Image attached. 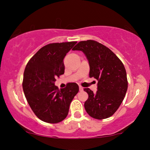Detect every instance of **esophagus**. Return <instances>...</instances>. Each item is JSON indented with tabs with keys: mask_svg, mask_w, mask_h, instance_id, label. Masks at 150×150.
<instances>
[{
	"mask_svg": "<svg viewBox=\"0 0 150 150\" xmlns=\"http://www.w3.org/2000/svg\"><path fill=\"white\" fill-rule=\"evenodd\" d=\"M79 90H80V91H83V87H82L81 86H80V87H79Z\"/></svg>",
	"mask_w": 150,
	"mask_h": 150,
	"instance_id": "obj_1",
	"label": "esophagus"
}]
</instances>
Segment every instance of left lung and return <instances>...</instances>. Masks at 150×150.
I'll use <instances>...</instances> for the list:
<instances>
[{"label":"left lung","instance_id":"1","mask_svg":"<svg viewBox=\"0 0 150 150\" xmlns=\"http://www.w3.org/2000/svg\"><path fill=\"white\" fill-rule=\"evenodd\" d=\"M73 50L83 51L90 67L89 77L98 81V91L85 88L89 98L85 102L86 111L91 117L103 120L118 109L128 89L126 69L114 52L94 40L82 41Z\"/></svg>","mask_w":150,"mask_h":150}]
</instances>
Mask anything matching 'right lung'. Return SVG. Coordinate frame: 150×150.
<instances>
[{
  "instance_id": "add662e5",
  "label": "right lung",
  "mask_w": 150,
  "mask_h": 150,
  "mask_svg": "<svg viewBox=\"0 0 150 150\" xmlns=\"http://www.w3.org/2000/svg\"><path fill=\"white\" fill-rule=\"evenodd\" d=\"M76 42L52 43L40 48L24 69L22 88L30 107L43 122L56 124L66 117L79 85L69 83L59 89L56 78L63 74V59Z\"/></svg>"
}]
</instances>
